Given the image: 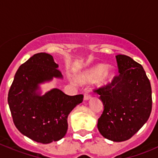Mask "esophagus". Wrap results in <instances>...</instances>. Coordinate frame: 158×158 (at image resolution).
<instances>
[{
	"instance_id": "1",
	"label": "esophagus",
	"mask_w": 158,
	"mask_h": 158,
	"mask_svg": "<svg viewBox=\"0 0 158 158\" xmlns=\"http://www.w3.org/2000/svg\"><path fill=\"white\" fill-rule=\"evenodd\" d=\"M91 98H92L91 96L89 94H85V96H84V100H90Z\"/></svg>"
}]
</instances>
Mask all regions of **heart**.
<instances>
[{
    "mask_svg": "<svg viewBox=\"0 0 158 158\" xmlns=\"http://www.w3.org/2000/svg\"><path fill=\"white\" fill-rule=\"evenodd\" d=\"M116 73L113 68H107L105 64H96L79 74L78 81L81 84L90 83L95 80L99 88L112 85L115 81Z\"/></svg>",
    "mask_w": 158,
    "mask_h": 158,
    "instance_id": "1",
    "label": "heart"
}]
</instances>
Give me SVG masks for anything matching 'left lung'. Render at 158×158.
<instances>
[{"label":"left lung","instance_id":"1","mask_svg":"<svg viewBox=\"0 0 158 158\" xmlns=\"http://www.w3.org/2000/svg\"><path fill=\"white\" fill-rule=\"evenodd\" d=\"M115 58L119 75L112 85L95 90L104 104L97 127L105 139L123 142L147 122L152 110V90L140 64L123 54Z\"/></svg>","mask_w":158,"mask_h":158}]
</instances>
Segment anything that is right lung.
<instances>
[{"mask_svg":"<svg viewBox=\"0 0 158 158\" xmlns=\"http://www.w3.org/2000/svg\"><path fill=\"white\" fill-rule=\"evenodd\" d=\"M51 54H34L19 67L8 92V103L16 127L43 144L65 136L68 115L83 100V95L68 96L56 88L43 95L40 85L63 78Z\"/></svg>","mask_w":158,"mask_h":158,"instance_id":"1","label":"right lung"}]
</instances>
